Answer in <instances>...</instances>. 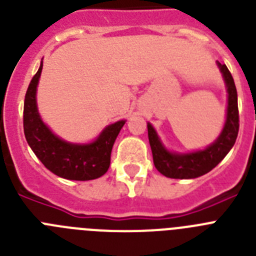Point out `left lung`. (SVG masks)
I'll return each mask as SVG.
<instances>
[{"instance_id": "8db88e82", "label": "left lung", "mask_w": 256, "mask_h": 256, "mask_svg": "<svg viewBox=\"0 0 256 256\" xmlns=\"http://www.w3.org/2000/svg\"><path fill=\"white\" fill-rule=\"evenodd\" d=\"M220 70L228 94L226 123L218 138L206 148L192 152H173L162 144V140L150 123H148V141L152 151L155 168L168 178L176 180H191L209 173L212 168L224 159L236 142L238 134V106H237V91L234 78L224 64L216 61Z\"/></svg>"}]
</instances>
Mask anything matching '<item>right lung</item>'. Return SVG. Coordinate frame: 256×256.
Instances as JSON below:
<instances>
[{"label":"right lung","mask_w":256,"mask_h":256,"mask_svg":"<svg viewBox=\"0 0 256 256\" xmlns=\"http://www.w3.org/2000/svg\"><path fill=\"white\" fill-rule=\"evenodd\" d=\"M44 62L29 83L24 100V134L28 144L48 170L65 180H91L100 178L110 166V155L118 134L126 124L119 120L104 128L90 144L61 140L44 123L37 108V86Z\"/></svg>","instance_id":"1"}]
</instances>
